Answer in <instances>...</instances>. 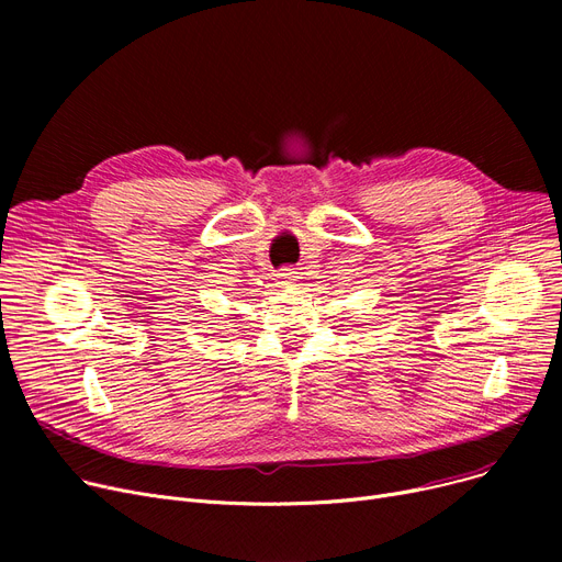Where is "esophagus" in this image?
<instances>
[{"instance_id": "obj_1", "label": "esophagus", "mask_w": 562, "mask_h": 562, "mask_svg": "<svg viewBox=\"0 0 562 562\" xmlns=\"http://www.w3.org/2000/svg\"><path fill=\"white\" fill-rule=\"evenodd\" d=\"M299 271L296 269H291V266H286V269H280V273H278V282L282 284V286H291V284H296L299 282Z\"/></svg>"}]
</instances>
